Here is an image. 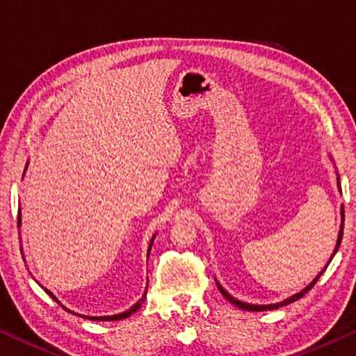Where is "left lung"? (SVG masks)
Returning <instances> with one entry per match:
<instances>
[{
  "label": "left lung",
  "mask_w": 356,
  "mask_h": 356,
  "mask_svg": "<svg viewBox=\"0 0 356 356\" xmlns=\"http://www.w3.org/2000/svg\"><path fill=\"white\" fill-rule=\"evenodd\" d=\"M332 160V158H331ZM336 176H337V190H339V193H342V190H341V179H339V174L336 172ZM342 233H343V206H341V227H339V234H337V241H336V247H334V250H332V255H331V258H330V261L326 263V266L320 270V273L317 274V277H315L312 282H310V284L306 286V289H302L301 291H298V293H295V295H291V296H289V298H285L284 301H280V302H275V304H250V302H244V301H239V300H236V298L233 296V295H229V293L223 289L222 285L218 284V280L216 279V284H217V286H218V290H220V293H222V295L225 296V300H228L231 304H234L236 307H239V309H242V310H247V312H261V310H274V309H279V307H284V306H286V304H291V302H295V301H298L300 300V298H302L304 295H306V293L312 289V286L315 285V282H317L318 279H320V275L323 274V270L328 268V264L331 263V259H332V257L336 255L337 253V249H339V245H341V241H342Z\"/></svg>",
  "instance_id": "1"
}]
</instances>
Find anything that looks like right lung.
<instances>
[{
	"mask_svg": "<svg viewBox=\"0 0 356 356\" xmlns=\"http://www.w3.org/2000/svg\"><path fill=\"white\" fill-rule=\"evenodd\" d=\"M26 168H28V161H26V166H25V171H24V176H25V172H26ZM19 228L22 227V213H20V211H19ZM19 234H20V231H19ZM155 238H156V233L152 236V239H150V244H149V249H147V258H149V255H150V249H152V244H154V241H155ZM22 255H24V250H22ZM149 282V280H147ZM44 291L47 293V295L52 298L54 301H56L60 304L61 307L63 309H66L67 312H71V314H76V312H72V310H70L67 307H65L63 304H61L60 301H58V298H56L52 291L50 290H47V289H44ZM145 293H147V289H145V291H144V295H143V298H140V300L136 302V304H133L131 307L129 309H127L125 312H120V314H115V315H103V317H92V315H82V314H76V315H79V317H83V318H88V320H92V321H114V320H123V318H128L129 315H133L134 312H138V309L143 306V302L145 301Z\"/></svg>",
	"mask_w": 356,
	"mask_h": 356,
	"instance_id": "add662e5",
	"label": "right lung"
}]
</instances>
